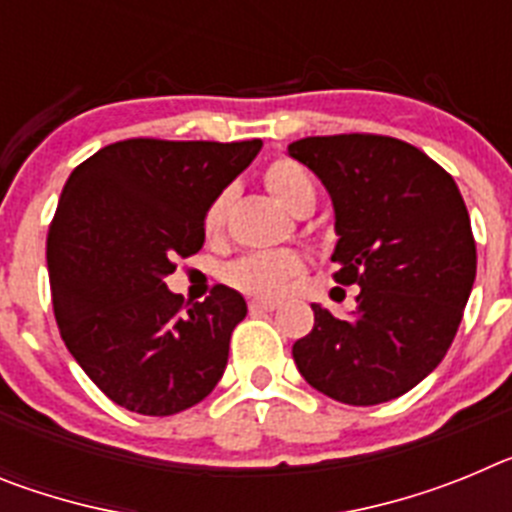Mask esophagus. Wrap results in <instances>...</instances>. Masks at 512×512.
<instances>
[{"label": "esophagus", "instance_id": "1", "mask_svg": "<svg viewBox=\"0 0 512 512\" xmlns=\"http://www.w3.org/2000/svg\"><path fill=\"white\" fill-rule=\"evenodd\" d=\"M248 310H251V315H261V312H274V310H277V302L251 300V302H248Z\"/></svg>", "mask_w": 512, "mask_h": 512}]
</instances>
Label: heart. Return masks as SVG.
<instances>
[{
    "instance_id": "1",
    "label": "heart",
    "mask_w": 512,
    "mask_h": 512,
    "mask_svg": "<svg viewBox=\"0 0 512 512\" xmlns=\"http://www.w3.org/2000/svg\"><path fill=\"white\" fill-rule=\"evenodd\" d=\"M264 182L277 202L287 207L292 215L307 205H315V182L307 174V169L292 158H277L271 161L264 171ZM230 202H233V189L225 187L215 194L205 210V233L210 238L223 233L225 220H228ZM302 259L297 253H248L225 269V279L233 287L243 289L256 297H279L287 289L289 279L300 274Z\"/></svg>"
}]
</instances>
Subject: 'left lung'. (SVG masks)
Listing matches in <instances>:
<instances>
[{
    "label": "left lung",
    "instance_id": "obj_1",
    "mask_svg": "<svg viewBox=\"0 0 512 512\" xmlns=\"http://www.w3.org/2000/svg\"><path fill=\"white\" fill-rule=\"evenodd\" d=\"M287 156L328 189L336 217V282L356 284V310L315 325L292 346L310 387L346 405H379L413 390L441 364L474 277L469 212L433 158L384 135L302 138Z\"/></svg>",
    "mask_w": 512,
    "mask_h": 512
}]
</instances>
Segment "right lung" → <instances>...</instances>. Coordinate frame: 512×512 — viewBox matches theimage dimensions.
<instances>
[{
	"mask_svg": "<svg viewBox=\"0 0 512 512\" xmlns=\"http://www.w3.org/2000/svg\"><path fill=\"white\" fill-rule=\"evenodd\" d=\"M261 146L135 138L71 171L45 253L53 312L71 356L120 408L182 413L223 377L243 295L217 284L182 312L164 279L176 256L200 251L207 205Z\"/></svg>",
	"mask_w": 512,
	"mask_h": 512,
	"instance_id": "right-lung-1",
	"label": "right lung"
}]
</instances>
